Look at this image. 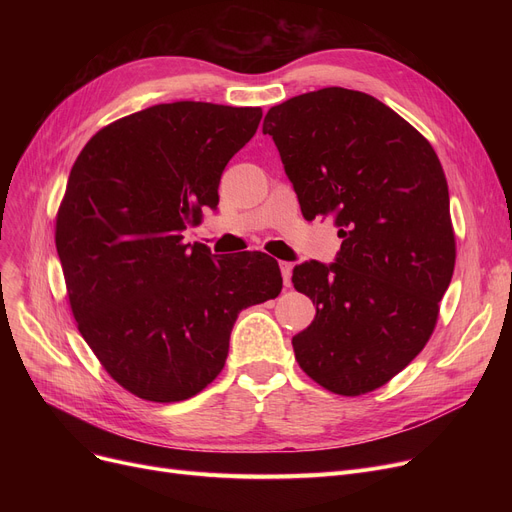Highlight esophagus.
Segmentation results:
<instances>
[{"instance_id":"obj_1","label":"esophagus","mask_w":512,"mask_h":512,"mask_svg":"<svg viewBox=\"0 0 512 512\" xmlns=\"http://www.w3.org/2000/svg\"><path fill=\"white\" fill-rule=\"evenodd\" d=\"M280 272H282V280H284V286L290 288L292 286V263L288 261H280Z\"/></svg>"}]
</instances>
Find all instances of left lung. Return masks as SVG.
Returning <instances> with one entry per match:
<instances>
[{"label": "left lung", "instance_id": "left-lung-1", "mask_svg": "<svg viewBox=\"0 0 512 512\" xmlns=\"http://www.w3.org/2000/svg\"><path fill=\"white\" fill-rule=\"evenodd\" d=\"M305 220L334 218V263L305 261L292 284L315 305L292 338L319 386L359 396L390 382L436 328L454 272L440 159L375 97L328 87L274 105L263 120Z\"/></svg>", "mask_w": 512, "mask_h": 512}]
</instances>
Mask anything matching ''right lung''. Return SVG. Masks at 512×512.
<instances>
[{
    "mask_svg": "<svg viewBox=\"0 0 512 512\" xmlns=\"http://www.w3.org/2000/svg\"><path fill=\"white\" fill-rule=\"evenodd\" d=\"M261 107L174 101L101 128L76 157L56 247L80 334L139 398L178 402L224 369L242 309L276 299L265 253L211 255L184 230L218 207L224 168Z\"/></svg>",
    "mask_w": 512,
    "mask_h": 512,
    "instance_id": "1",
    "label": "right lung"
}]
</instances>
